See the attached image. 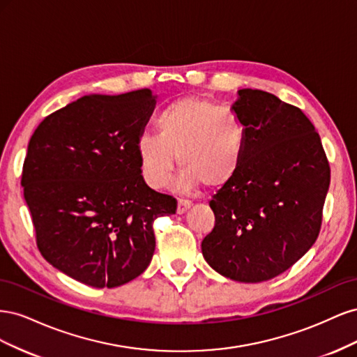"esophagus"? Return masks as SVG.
Instances as JSON below:
<instances>
[{
    "label": "esophagus",
    "instance_id": "esophagus-1",
    "mask_svg": "<svg viewBox=\"0 0 357 357\" xmlns=\"http://www.w3.org/2000/svg\"><path fill=\"white\" fill-rule=\"evenodd\" d=\"M190 205H192L190 201L178 198V202H177V213H178V214H183L185 211H188V210L190 208Z\"/></svg>",
    "mask_w": 357,
    "mask_h": 357
}]
</instances>
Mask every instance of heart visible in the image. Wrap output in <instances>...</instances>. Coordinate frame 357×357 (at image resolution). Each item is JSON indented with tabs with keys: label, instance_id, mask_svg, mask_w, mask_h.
I'll use <instances>...</instances> for the list:
<instances>
[{
	"label": "heart",
	"instance_id": "obj_1",
	"mask_svg": "<svg viewBox=\"0 0 357 357\" xmlns=\"http://www.w3.org/2000/svg\"><path fill=\"white\" fill-rule=\"evenodd\" d=\"M156 135L137 143L139 169L149 186L164 188L172 168H183L177 188L189 190L199 183L219 189L241 168L247 126L238 113L202 96H185L168 104L155 121Z\"/></svg>",
	"mask_w": 357,
	"mask_h": 357
}]
</instances>
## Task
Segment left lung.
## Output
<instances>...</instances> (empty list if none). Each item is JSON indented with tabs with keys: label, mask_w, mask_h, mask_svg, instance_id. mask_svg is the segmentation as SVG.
<instances>
[{
	"label": "left lung",
	"mask_w": 357,
	"mask_h": 357,
	"mask_svg": "<svg viewBox=\"0 0 357 357\" xmlns=\"http://www.w3.org/2000/svg\"><path fill=\"white\" fill-rule=\"evenodd\" d=\"M232 105L247 126L238 174L210 199L205 261L235 282L271 280L316 243L331 168L314 125L298 107L259 89Z\"/></svg>",
	"instance_id": "8db88e82"
}]
</instances>
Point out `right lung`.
Here are the masks:
<instances>
[{
	"label": "right lung",
	"instance_id": "obj_1",
	"mask_svg": "<svg viewBox=\"0 0 357 357\" xmlns=\"http://www.w3.org/2000/svg\"><path fill=\"white\" fill-rule=\"evenodd\" d=\"M155 104L150 89L84 95L29 139L20 183L37 247L83 284L112 289L138 277L153 257V222L177 210L139 169L137 143Z\"/></svg>",
	"mask_w": 357,
	"mask_h": 357
}]
</instances>
